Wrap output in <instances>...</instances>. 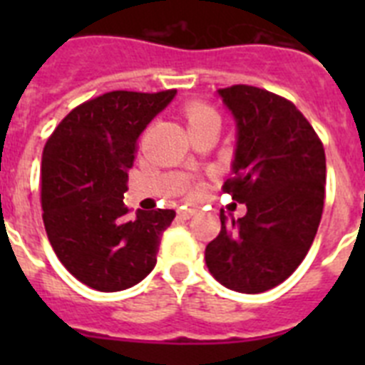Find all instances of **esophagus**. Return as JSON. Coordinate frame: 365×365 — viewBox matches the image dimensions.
I'll list each match as a JSON object with an SVG mask.
<instances>
[{"instance_id": "obj_1", "label": "esophagus", "mask_w": 365, "mask_h": 365, "mask_svg": "<svg viewBox=\"0 0 365 365\" xmlns=\"http://www.w3.org/2000/svg\"><path fill=\"white\" fill-rule=\"evenodd\" d=\"M177 214H179L180 219H190V217H193V215H195V210H193V208H180Z\"/></svg>"}]
</instances>
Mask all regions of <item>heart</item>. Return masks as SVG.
<instances>
[{"label": "heart", "instance_id": "b5f03b06", "mask_svg": "<svg viewBox=\"0 0 365 365\" xmlns=\"http://www.w3.org/2000/svg\"><path fill=\"white\" fill-rule=\"evenodd\" d=\"M185 117L186 120H188V125H192L197 124V122L201 120H206V118L217 117V113H215L210 106L202 104V102H193V104H188L185 108ZM197 190H195V192H197Z\"/></svg>", "mask_w": 365, "mask_h": 365}]
</instances>
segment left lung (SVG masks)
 I'll list each match as a JSON object with an SVG mask.
<instances>
[{"mask_svg": "<svg viewBox=\"0 0 365 365\" xmlns=\"http://www.w3.org/2000/svg\"><path fill=\"white\" fill-rule=\"evenodd\" d=\"M237 122L234 177L222 192L247 205L206 245L205 259L221 285L245 294L285 282L307 256L325 199V151L291 100L254 86L219 89Z\"/></svg>", "mask_w": 365, "mask_h": 365, "instance_id": "obj_1", "label": "left lung"}]
</instances>
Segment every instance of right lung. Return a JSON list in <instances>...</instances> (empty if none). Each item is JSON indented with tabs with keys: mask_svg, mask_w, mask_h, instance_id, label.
Returning a JSON list of instances; mask_svg holds the SVG:
<instances>
[{
	"mask_svg": "<svg viewBox=\"0 0 365 365\" xmlns=\"http://www.w3.org/2000/svg\"><path fill=\"white\" fill-rule=\"evenodd\" d=\"M109 91L76 106L56 125L41 157V210L47 237L78 282L117 292L143 282L157 263L175 212L124 205L137 140L175 96Z\"/></svg>",
	"mask_w": 365,
	"mask_h": 365,
	"instance_id": "1",
	"label": "right lung"
}]
</instances>
